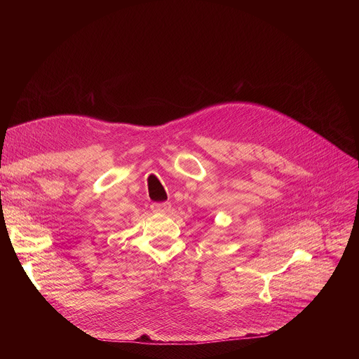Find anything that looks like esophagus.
I'll list each match as a JSON object with an SVG mask.
<instances>
[{
    "instance_id": "34e87169",
    "label": "esophagus",
    "mask_w": 359,
    "mask_h": 359,
    "mask_svg": "<svg viewBox=\"0 0 359 359\" xmlns=\"http://www.w3.org/2000/svg\"><path fill=\"white\" fill-rule=\"evenodd\" d=\"M150 208L155 213H165V212L170 210V203H168V201L166 203H153Z\"/></svg>"
}]
</instances>
